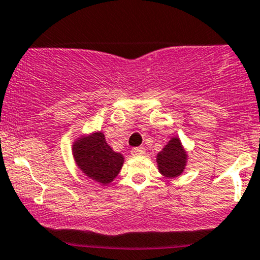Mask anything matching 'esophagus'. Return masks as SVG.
I'll list each match as a JSON object with an SVG mask.
<instances>
[{"mask_svg":"<svg viewBox=\"0 0 260 260\" xmlns=\"http://www.w3.org/2000/svg\"><path fill=\"white\" fill-rule=\"evenodd\" d=\"M146 152L145 148H143V146H139V148H134L131 150V155H134V156H139V155H144Z\"/></svg>","mask_w":260,"mask_h":260,"instance_id":"obj_1","label":"esophagus"}]
</instances>
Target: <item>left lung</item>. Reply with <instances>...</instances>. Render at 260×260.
Returning <instances> with one entry per match:
<instances>
[{
	"label": "left lung",
	"instance_id": "obj_1",
	"mask_svg": "<svg viewBox=\"0 0 260 260\" xmlns=\"http://www.w3.org/2000/svg\"><path fill=\"white\" fill-rule=\"evenodd\" d=\"M188 161V152L181 145L179 138H171L164 149L156 155L157 169L165 178L181 175Z\"/></svg>",
	"mask_w": 260,
	"mask_h": 260
}]
</instances>
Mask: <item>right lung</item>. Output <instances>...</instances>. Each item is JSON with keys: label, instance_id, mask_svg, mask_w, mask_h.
Listing matches in <instances>:
<instances>
[{"label": "right lung", "instance_id": "add662e5", "mask_svg": "<svg viewBox=\"0 0 260 260\" xmlns=\"http://www.w3.org/2000/svg\"><path fill=\"white\" fill-rule=\"evenodd\" d=\"M72 155L79 169L103 185L111 183L124 164V156L108 145L101 131L77 139L72 145Z\"/></svg>", "mask_w": 260, "mask_h": 260}]
</instances>
